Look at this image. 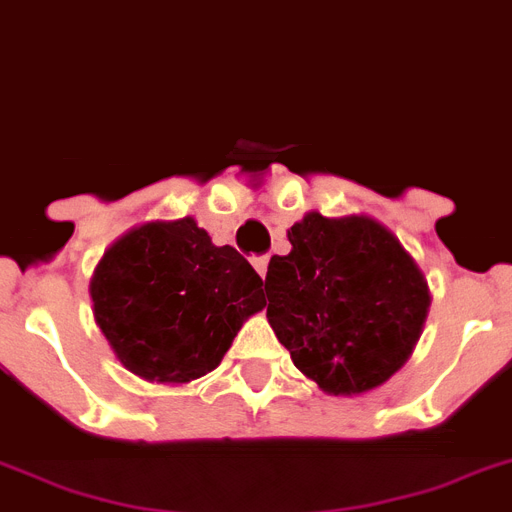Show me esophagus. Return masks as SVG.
Instances as JSON below:
<instances>
[{"mask_svg": "<svg viewBox=\"0 0 512 512\" xmlns=\"http://www.w3.org/2000/svg\"><path fill=\"white\" fill-rule=\"evenodd\" d=\"M251 264H253V269L259 272V277L264 279L266 277V266H269V259H266V256H253Z\"/></svg>", "mask_w": 512, "mask_h": 512, "instance_id": "esophagus-1", "label": "esophagus"}]
</instances>
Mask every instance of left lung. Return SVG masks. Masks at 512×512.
<instances>
[{
    "label": "left lung",
    "mask_w": 512,
    "mask_h": 512,
    "mask_svg": "<svg viewBox=\"0 0 512 512\" xmlns=\"http://www.w3.org/2000/svg\"><path fill=\"white\" fill-rule=\"evenodd\" d=\"M272 256L266 318L295 368L334 396L383 386L409 360L430 308L427 279L399 238L365 214L308 212Z\"/></svg>",
    "instance_id": "obj_1"
}]
</instances>
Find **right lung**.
I'll list each match as a JSON object with an SVG mask.
<instances>
[{
	"label": "right lung",
	"mask_w": 512,
	"mask_h": 512,
	"mask_svg": "<svg viewBox=\"0 0 512 512\" xmlns=\"http://www.w3.org/2000/svg\"><path fill=\"white\" fill-rule=\"evenodd\" d=\"M261 277L194 217L121 235L90 279L113 355L150 383H189L220 365L243 321L266 305Z\"/></svg>",
	"instance_id": "1"
}]
</instances>
